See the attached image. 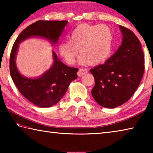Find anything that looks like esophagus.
Wrapping results in <instances>:
<instances>
[{
    "label": "esophagus",
    "instance_id": "esophagus-1",
    "mask_svg": "<svg viewBox=\"0 0 153 153\" xmlns=\"http://www.w3.org/2000/svg\"><path fill=\"white\" fill-rule=\"evenodd\" d=\"M88 73V70L86 69H79L78 72H77V76H82V75H84L85 74Z\"/></svg>",
    "mask_w": 153,
    "mask_h": 153
}]
</instances>
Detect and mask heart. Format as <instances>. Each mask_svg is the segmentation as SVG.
<instances>
[{
  "label": "heart",
  "instance_id": "obj_1",
  "mask_svg": "<svg viewBox=\"0 0 153 153\" xmlns=\"http://www.w3.org/2000/svg\"><path fill=\"white\" fill-rule=\"evenodd\" d=\"M113 40V32L107 25L83 24L72 31L69 42L61 44L59 51L69 64L75 63L79 51L80 63L97 65L109 56Z\"/></svg>",
  "mask_w": 153,
  "mask_h": 153
}]
</instances>
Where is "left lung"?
<instances>
[{
    "label": "left lung",
    "mask_w": 153,
    "mask_h": 153,
    "mask_svg": "<svg viewBox=\"0 0 153 153\" xmlns=\"http://www.w3.org/2000/svg\"><path fill=\"white\" fill-rule=\"evenodd\" d=\"M120 28L123 35L120 48L104 64L90 70L95 80L92 97L98 104L108 108L123 105L132 97L144 71L140 42L128 28Z\"/></svg>",
    "instance_id": "8db88e82"
}]
</instances>
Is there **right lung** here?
I'll return each mask as SVG.
<instances>
[{
	"label": "right lung",
	"instance_id": "1",
	"mask_svg": "<svg viewBox=\"0 0 153 153\" xmlns=\"http://www.w3.org/2000/svg\"><path fill=\"white\" fill-rule=\"evenodd\" d=\"M67 21L39 20L30 25L18 36L10 55V74L21 94L33 104L46 108L56 105L67 92L69 85L77 78V68L69 67L59 60L53 51L54 63L48 71L38 78L24 77L18 71L15 58L19 44L30 37H43L51 43H57Z\"/></svg>",
	"mask_w": 153,
	"mask_h": 153
}]
</instances>
